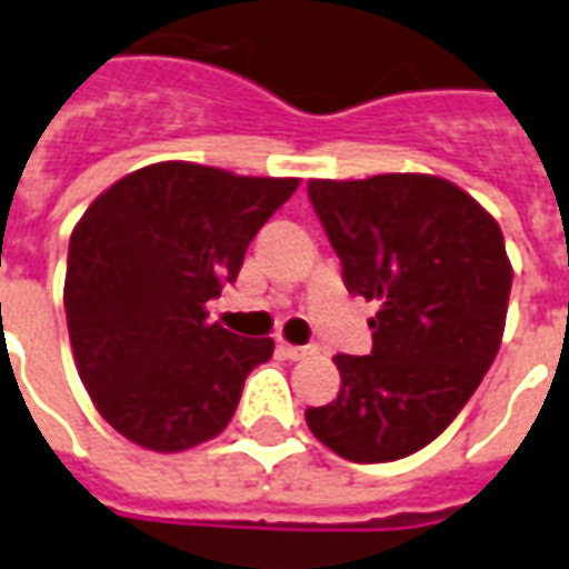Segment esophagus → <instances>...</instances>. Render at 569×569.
Here are the masks:
<instances>
[{
    "label": "esophagus",
    "instance_id": "1",
    "mask_svg": "<svg viewBox=\"0 0 569 569\" xmlns=\"http://www.w3.org/2000/svg\"><path fill=\"white\" fill-rule=\"evenodd\" d=\"M279 353L284 360H306V357H315L318 348L315 345H288V341H281Z\"/></svg>",
    "mask_w": 569,
    "mask_h": 569
}]
</instances>
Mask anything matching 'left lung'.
<instances>
[{
	"label": "left lung",
	"instance_id": "8db88e82",
	"mask_svg": "<svg viewBox=\"0 0 569 569\" xmlns=\"http://www.w3.org/2000/svg\"><path fill=\"white\" fill-rule=\"evenodd\" d=\"M309 200L353 297L378 300L371 353H339V396L309 408L323 447L396 462L435 441L501 348L512 267L486 209L441 177L311 179Z\"/></svg>",
	"mask_w": 569,
	"mask_h": 569
}]
</instances>
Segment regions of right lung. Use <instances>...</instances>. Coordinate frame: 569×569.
Wrapping results in <instances>:
<instances>
[{
  "instance_id": "1",
  "label": "right lung",
  "mask_w": 569,
  "mask_h": 569,
  "mask_svg": "<svg viewBox=\"0 0 569 569\" xmlns=\"http://www.w3.org/2000/svg\"><path fill=\"white\" fill-rule=\"evenodd\" d=\"M297 186L158 161L89 203L68 242V336L89 399L122 438L179 452L228 426L272 339L209 323L207 302Z\"/></svg>"
}]
</instances>
